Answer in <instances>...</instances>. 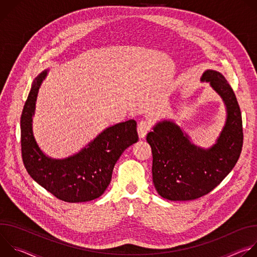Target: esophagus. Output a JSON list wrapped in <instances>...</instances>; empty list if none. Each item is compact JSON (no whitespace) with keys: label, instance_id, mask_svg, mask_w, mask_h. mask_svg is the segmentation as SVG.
Masks as SVG:
<instances>
[{"label":"esophagus","instance_id":"esophagus-1","mask_svg":"<svg viewBox=\"0 0 257 257\" xmlns=\"http://www.w3.org/2000/svg\"><path fill=\"white\" fill-rule=\"evenodd\" d=\"M151 129V124L146 121V120H142L138 123L137 125V132H138V136L139 138H144L146 133H148Z\"/></svg>","mask_w":257,"mask_h":257}]
</instances>
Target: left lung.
<instances>
[{"label": "left lung", "instance_id": "left-lung-1", "mask_svg": "<svg viewBox=\"0 0 257 257\" xmlns=\"http://www.w3.org/2000/svg\"><path fill=\"white\" fill-rule=\"evenodd\" d=\"M200 81L207 82L226 106V122L215 143L208 149L197 146L173 120L158 122L146 136L156 190L173 201L193 200L210 192L233 170L242 151V117L232 87L222 73L211 69L203 72Z\"/></svg>", "mask_w": 257, "mask_h": 257}]
</instances>
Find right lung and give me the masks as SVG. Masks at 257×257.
Segmentation results:
<instances>
[{"instance_id":"obj_1","label":"right lung","mask_w":257,"mask_h":257,"mask_svg":"<svg viewBox=\"0 0 257 257\" xmlns=\"http://www.w3.org/2000/svg\"><path fill=\"white\" fill-rule=\"evenodd\" d=\"M49 69L35 77L25 101L21 120V151L30 177L57 198L85 202L103 194L112 179L115 164L130 145L137 142L136 121L109 126L78 153L65 159L47 156L35 140L32 128L36 98Z\"/></svg>"}]
</instances>
